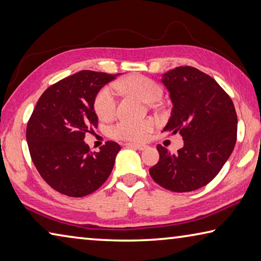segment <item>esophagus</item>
<instances>
[{"instance_id": "esophagus-1", "label": "esophagus", "mask_w": 261, "mask_h": 261, "mask_svg": "<svg viewBox=\"0 0 261 261\" xmlns=\"http://www.w3.org/2000/svg\"><path fill=\"white\" fill-rule=\"evenodd\" d=\"M126 147H132V148H136V150H139L142 151L145 148V145H140V144H135V143H127L126 144Z\"/></svg>"}]
</instances>
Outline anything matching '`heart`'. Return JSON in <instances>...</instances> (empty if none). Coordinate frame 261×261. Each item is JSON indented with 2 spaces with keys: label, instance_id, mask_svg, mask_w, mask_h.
I'll return each instance as SVG.
<instances>
[{
  "label": "heart",
  "instance_id": "1",
  "mask_svg": "<svg viewBox=\"0 0 261 261\" xmlns=\"http://www.w3.org/2000/svg\"><path fill=\"white\" fill-rule=\"evenodd\" d=\"M115 87L126 94L135 95L146 102H154L163 94L160 85L153 79L132 74L116 82ZM95 113L98 118L109 119L114 116L116 110V95L113 87L107 86L97 93L94 102ZM154 122L152 119H143V121H131V119H121L110 127V135L116 139L129 140V142H142L146 138Z\"/></svg>",
  "mask_w": 261,
  "mask_h": 261
}]
</instances>
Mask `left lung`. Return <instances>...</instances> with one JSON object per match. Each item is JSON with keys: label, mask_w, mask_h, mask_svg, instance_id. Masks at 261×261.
Wrapping results in <instances>:
<instances>
[{"label": "left lung", "mask_w": 261, "mask_h": 261, "mask_svg": "<svg viewBox=\"0 0 261 261\" xmlns=\"http://www.w3.org/2000/svg\"><path fill=\"white\" fill-rule=\"evenodd\" d=\"M161 81L173 102L164 131L180 134L185 142L175 154L159 144L160 158L150 168V175L171 192H192L209 184L232 153L237 114L225 90L195 67H175L165 73Z\"/></svg>", "instance_id": "left-lung-1"}]
</instances>
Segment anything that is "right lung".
<instances>
[{"mask_svg": "<svg viewBox=\"0 0 261 261\" xmlns=\"http://www.w3.org/2000/svg\"><path fill=\"white\" fill-rule=\"evenodd\" d=\"M111 74L81 71L41 94L27 126L29 151L45 182L60 194L82 197L108 179L121 146L108 140L98 152L84 142L96 126L94 102Z\"/></svg>", "mask_w": 261, "mask_h": 261, "instance_id": "obj_1", "label": "right lung"}]
</instances>
